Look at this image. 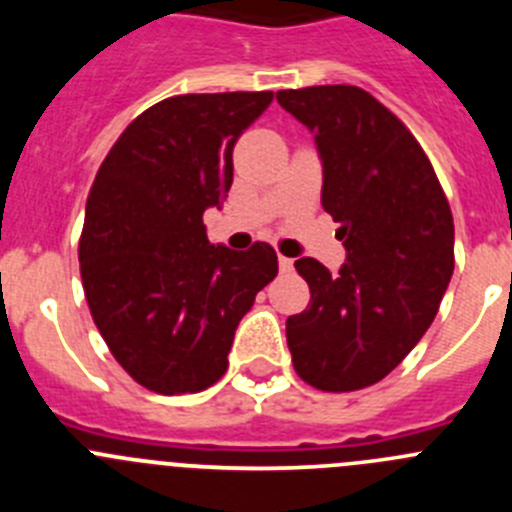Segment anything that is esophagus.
<instances>
[{"instance_id": "34e87169", "label": "esophagus", "mask_w": 512, "mask_h": 512, "mask_svg": "<svg viewBox=\"0 0 512 512\" xmlns=\"http://www.w3.org/2000/svg\"><path fill=\"white\" fill-rule=\"evenodd\" d=\"M292 269H295V261L287 259V256H279V271H282V274H289Z\"/></svg>"}]
</instances>
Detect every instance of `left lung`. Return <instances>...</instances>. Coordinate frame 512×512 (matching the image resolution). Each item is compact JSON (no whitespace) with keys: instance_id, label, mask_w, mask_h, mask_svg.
I'll use <instances>...</instances> for the list:
<instances>
[{"instance_id":"8db88e82","label":"left lung","mask_w":512,"mask_h":512,"mask_svg":"<svg viewBox=\"0 0 512 512\" xmlns=\"http://www.w3.org/2000/svg\"><path fill=\"white\" fill-rule=\"evenodd\" d=\"M279 104L315 133L323 207L348 261L330 274L297 259L310 302L287 318L300 379L323 392L377 384L436 318L454 271V215L408 125L351 84L284 89Z\"/></svg>"}]
</instances>
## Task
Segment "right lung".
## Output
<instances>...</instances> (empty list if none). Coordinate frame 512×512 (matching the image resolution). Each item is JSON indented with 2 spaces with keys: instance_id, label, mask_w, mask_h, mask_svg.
<instances>
[{
  "instance_id": "right-lung-1",
  "label": "right lung",
  "mask_w": 512,
  "mask_h": 512,
  "mask_svg": "<svg viewBox=\"0 0 512 512\" xmlns=\"http://www.w3.org/2000/svg\"><path fill=\"white\" fill-rule=\"evenodd\" d=\"M271 92L179 94L140 112L104 156L87 197L79 269L117 364L146 390H207L228 369L235 328L277 277L256 241H207L202 215L233 184V146Z\"/></svg>"
}]
</instances>
